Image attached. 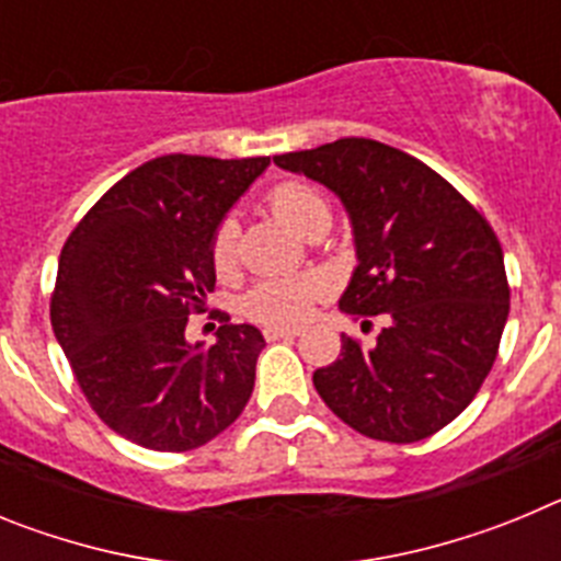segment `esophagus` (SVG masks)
Returning <instances> with one entry per match:
<instances>
[{"mask_svg":"<svg viewBox=\"0 0 561 561\" xmlns=\"http://www.w3.org/2000/svg\"><path fill=\"white\" fill-rule=\"evenodd\" d=\"M300 334V329H289V325H270V329H264V336L270 342L275 340H291V336Z\"/></svg>","mask_w":561,"mask_h":561,"instance_id":"1","label":"esophagus"}]
</instances>
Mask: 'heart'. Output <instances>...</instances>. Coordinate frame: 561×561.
Here are the masks:
<instances>
[{
    "mask_svg": "<svg viewBox=\"0 0 561 561\" xmlns=\"http://www.w3.org/2000/svg\"><path fill=\"white\" fill-rule=\"evenodd\" d=\"M270 207L277 219L295 232H300V236H309L317 227H329L331 221L329 202L311 185H304V182H280L277 187H272ZM236 257V225L221 221L210 241L213 270L219 272L221 277L232 275ZM320 295H323V280L320 277H270V280H261V284H255L247 291L244 300H241V311L250 317L252 323L297 325L311 314Z\"/></svg>",
    "mask_w": 561,
    "mask_h": 561,
    "instance_id": "1",
    "label": "heart"
}]
</instances>
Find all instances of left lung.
<instances>
[{
	"label": "left lung",
	"instance_id": "1",
	"mask_svg": "<svg viewBox=\"0 0 561 561\" xmlns=\"http://www.w3.org/2000/svg\"><path fill=\"white\" fill-rule=\"evenodd\" d=\"M340 196L356 270L340 309L385 317L370 348L342 334L320 399L356 433L390 444L430 438L458 419L497 359L508 320L503 250L489 221L440 173L365 137L275 157Z\"/></svg>",
	"mask_w": 561,
	"mask_h": 561
}]
</instances>
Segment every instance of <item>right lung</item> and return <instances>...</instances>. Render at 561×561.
I'll use <instances>...</instances> for the list:
<instances>
[{"mask_svg":"<svg viewBox=\"0 0 561 561\" xmlns=\"http://www.w3.org/2000/svg\"><path fill=\"white\" fill-rule=\"evenodd\" d=\"M266 165L270 157H157L69 232L49 320L92 410L131 444L187 453L250 401L261 331L225 317L216 345L202 348L185 325L216 286L213 232Z\"/></svg>","mask_w":561,"mask_h":561,"instance_id":"obj_1","label":"right lung"}]
</instances>
